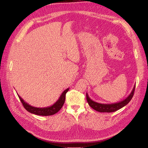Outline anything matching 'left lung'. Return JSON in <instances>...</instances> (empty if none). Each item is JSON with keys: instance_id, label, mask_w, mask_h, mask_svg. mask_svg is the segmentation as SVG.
Segmentation results:
<instances>
[{"instance_id": "8db88e82", "label": "left lung", "mask_w": 148, "mask_h": 148, "mask_svg": "<svg viewBox=\"0 0 148 148\" xmlns=\"http://www.w3.org/2000/svg\"><path fill=\"white\" fill-rule=\"evenodd\" d=\"M135 85L133 87L132 92H131L127 98H125L121 102L113 103H100L94 102L90 98L88 93H86V100L88 105L90 106L92 109L95 110L96 111H98L99 112H113L116 111L119 109H121L123 107L125 106L127 104L131 101L133 95H134V92L135 90Z\"/></svg>"}]
</instances>
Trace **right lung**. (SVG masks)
I'll list each match as a JSON object with an SVG mask.
<instances>
[{"instance_id":"obj_1","label":"right lung","mask_w":148,"mask_h":148,"mask_svg":"<svg viewBox=\"0 0 148 148\" xmlns=\"http://www.w3.org/2000/svg\"><path fill=\"white\" fill-rule=\"evenodd\" d=\"M69 90V88L66 89L65 90H64L63 92L62 93V95H60V98L58 100L53 104V105L47 107H43V108H39V107H32L29 104L26 103L24 100L21 98V97L17 94L18 97L21 100V102H22L24 107L26 109V110L28 112H29L31 114H34L36 115H38V116H51V115L55 114L57 113L63 107V104L65 101V97L66 93Z\"/></svg>"}]
</instances>
